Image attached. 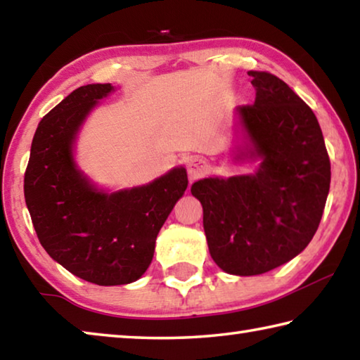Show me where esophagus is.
I'll list each match as a JSON object with an SVG mask.
<instances>
[{
  "instance_id": "1",
  "label": "esophagus",
  "mask_w": 360,
  "mask_h": 360,
  "mask_svg": "<svg viewBox=\"0 0 360 360\" xmlns=\"http://www.w3.org/2000/svg\"><path fill=\"white\" fill-rule=\"evenodd\" d=\"M187 172L188 176H191V179H197L206 172V163L203 160H200V158H193L187 163Z\"/></svg>"
}]
</instances>
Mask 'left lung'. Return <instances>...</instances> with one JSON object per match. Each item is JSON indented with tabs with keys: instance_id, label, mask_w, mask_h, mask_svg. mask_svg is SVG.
I'll use <instances>...</instances> for the list:
<instances>
[{
	"instance_id": "8db88e82",
	"label": "left lung",
	"mask_w": 360,
	"mask_h": 360,
	"mask_svg": "<svg viewBox=\"0 0 360 360\" xmlns=\"http://www.w3.org/2000/svg\"><path fill=\"white\" fill-rule=\"evenodd\" d=\"M252 105L238 106L252 149L254 174L193 182L203 206L212 260L230 275H262L300 254L319 227L330 188L319 122L288 84L266 71H249Z\"/></svg>"
}]
</instances>
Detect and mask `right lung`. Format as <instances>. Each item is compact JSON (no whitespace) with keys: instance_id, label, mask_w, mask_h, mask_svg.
I'll return each mask as SVG.
<instances>
[{"instance_id":"right-lung-1","label":"right lung","mask_w":360,"mask_h":360,"mask_svg":"<svg viewBox=\"0 0 360 360\" xmlns=\"http://www.w3.org/2000/svg\"><path fill=\"white\" fill-rule=\"evenodd\" d=\"M111 90V84L82 85L42 117L23 179L42 248L72 275L98 285L129 284L143 276L158 231L188 182L186 169L174 168L148 186L105 193L77 172L76 133Z\"/></svg>"}]
</instances>
